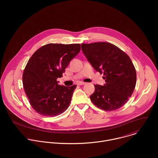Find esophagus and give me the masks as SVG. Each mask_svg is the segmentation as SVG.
<instances>
[{"label":"esophagus","mask_w":158,"mask_h":158,"mask_svg":"<svg viewBox=\"0 0 158 158\" xmlns=\"http://www.w3.org/2000/svg\"><path fill=\"white\" fill-rule=\"evenodd\" d=\"M86 83L85 82H79L78 83H77V85H84V84H85Z\"/></svg>","instance_id":"esophagus-1"}]
</instances>
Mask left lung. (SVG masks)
<instances>
[{
  "mask_svg": "<svg viewBox=\"0 0 158 158\" xmlns=\"http://www.w3.org/2000/svg\"><path fill=\"white\" fill-rule=\"evenodd\" d=\"M84 55L94 69L103 73L106 84L94 85L90 96L98 107L112 111L122 107L131 96L136 84V72L130 57L107 42L82 44Z\"/></svg>",
  "mask_w": 158,
  "mask_h": 158,
  "instance_id": "obj_1",
  "label": "left lung"
}]
</instances>
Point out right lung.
<instances>
[{"label": "right lung", "mask_w": 158, "mask_h": 158, "mask_svg": "<svg viewBox=\"0 0 158 158\" xmlns=\"http://www.w3.org/2000/svg\"><path fill=\"white\" fill-rule=\"evenodd\" d=\"M79 44H48L36 51L22 76L26 94L33 109L45 116H56L68 108L76 85L58 84L71 60L80 52Z\"/></svg>", "instance_id": "add662e5"}]
</instances>
